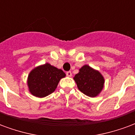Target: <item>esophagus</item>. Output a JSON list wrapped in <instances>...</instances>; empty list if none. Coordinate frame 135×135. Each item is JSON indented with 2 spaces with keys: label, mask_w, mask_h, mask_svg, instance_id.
I'll list each match as a JSON object with an SVG mask.
<instances>
[{
  "label": "esophagus",
  "mask_w": 135,
  "mask_h": 135,
  "mask_svg": "<svg viewBox=\"0 0 135 135\" xmlns=\"http://www.w3.org/2000/svg\"><path fill=\"white\" fill-rule=\"evenodd\" d=\"M66 75L68 77H71L72 76V73L70 72V71H68V72L66 73Z\"/></svg>",
  "instance_id": "obj_1"
}]
</instances>
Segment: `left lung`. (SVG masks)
<instances>
[{
    "mask_svg": "<svg viewBox=\"0 0 135 135\" xmlns=\"http://www.w3.org/2000/svg\"><path fill=\"white\" fill-rule=\"evenodd\" d=\"M78 89L91 97L97 96L103 89L104 78L99 71L87 65L83 66L73 78Z\"/></svg>",
    "mask_w": 135,
    "mask_h": 135,
    "instance_id": "obj_1",
    "label": "left lung"
}]
</instances>
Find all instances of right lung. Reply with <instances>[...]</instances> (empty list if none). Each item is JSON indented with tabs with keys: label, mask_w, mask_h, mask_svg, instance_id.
Returning a JSON list of instances; mask_svg holds the SVG:
<instances>
[{
	"label": "right lung",
	"mask_w": 135,
	"mask_h": 135,
	"mask_svg": "<svg viewBox=\"0 0 135 135\" xmlns=\"http://www.w3.org/2000/svg\"><path fill=\"white\" fill-rule=\"evenodd\" d=\"M65 73L49 63L38 66L30 73L27 79L29 91L32 95L44 97L53 93Z\"/></svg>",
	"instance_id": "1"
}]
</instances>
